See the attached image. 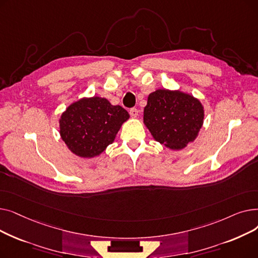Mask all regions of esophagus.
<instances>
[{
  "label": "esophagus",
  "mask_w": 258,
  "mask_h": 258,
  "mask_svg": "<svg viewBox=\"0 0 258 258\" xmlns=\"http://www.w3.org/2000/svg\"><path fill=\"white\" fill-rule=\"evenodd\" d=\"M130 115L133 117V118H136L138 116V110L136 107H133L130 110Z\"/></svg>",
  "instance_id": "34e87169"
}]
</instances>
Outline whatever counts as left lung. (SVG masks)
Masks as SVG:
<instances>
[{"mask_svg": "<svg viewBox=\"0 0 258 258\" xmlns=\"http://www.w3.org/2000/svg\"><path fill=\"white\" fill-rule=\"evenodd\" d=\"M204 119V108L192 96L180 91L157 90L144 107V124L153 137L171 150L192 142Z\"/></svg>", "mask_w": 258, "mask_h": 258, "instance_id": "1", "label": "left lung"}]
</instances>
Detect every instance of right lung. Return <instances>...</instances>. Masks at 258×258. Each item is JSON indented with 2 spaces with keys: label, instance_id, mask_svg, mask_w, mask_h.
Segmentation results:
<instances>
[{
  "label": "right lung",
  "instance_id": "add662e5",
  "mask_svg": "<svg viewBox=\"0 0 258 258\" xmlns=\"http://www.w3.org/2000/svg\"><path fill=\"white\" fill-rule=\"evenodd\" d=\"M128 118L125 108L112 105L105 98H84L62 113L59 133L72 153L93 158L114 141L121 124Z\"/></svg>",
  "mask_w": 258,
  "mask_h": 258
}]
</instances>
